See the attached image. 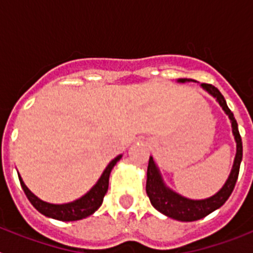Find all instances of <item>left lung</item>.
Here are the masks:
<instances>
[{
    "mask_svg": "<svg viewBox=\"0 0 253 253\" xmlns=\"http://www.w3.org/2000/svg\"><path fill=\"white\" fill-rule=\"evenodd\" d=\"M185 81H187L185 78L184 80H178V82ZM202 86L210 95H213L215 97L219 105L223 107V110L229 116V119L232 122V128H233L234 139L237 142V153L236 158H234L233 169H232L231 175L228 177L224 186L215 195L209 199H205V200H190V199L184 198V196L178 195V194L167 189L163 185L160 172H158L157 167L153 162V158L149 157L148 169H147V195H148L152 205L158 211L172 219L181 220V222H194V220L204 218L208 214L213 213L214 210L222 207L227 202L228 198L231 196L232 191L236 186L238 173H240L241 161H242V139H241L240 131H238V124H237V120L234 119L231 109L227 106L224 96L213 84H202Z\"/></svg>",
    "mask_w": 253,
    "mask_h": 253,
    "instance_id": "1",
    "label": "left lung"
}]
</instances>
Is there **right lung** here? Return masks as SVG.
Returning <instances> with one entry per match:
<instances>
[{
  "label": "right lung",
  "mask_w": 253,
  "mask_h": 253,
  "mask_svg": "<svg viewBox=\"0 0 253 253\" xmlns=\"http://www.w3.org/2000/svg\"><path fill=\"white\" fill-rule=\"evenodd\" d=\"M120 158H122V156H118V157L114 158V160L107 165L104 173L101 175L100 180L97 181V184H96L86 195L82 196V198L78 199V200H76V202L68 203V204L55 205L42 202L40 199H38L37 196L26 187V185L24 184V181L21 180L20 176L19 180L20 184H21L22 190H24V193L28 196L29 202L33 204V207H34L38 211H40V213L44 214V215L46 216H50V218L58 219V220H63V222L80 220V219H84L86 218V216L91 215L92 213H95L96 210L100 208V205L102 204L104 196L107 191V187H109V176H110V172Z\"/></svg>",
  "instance_id": "right-lung-1"
}]
</instances>
